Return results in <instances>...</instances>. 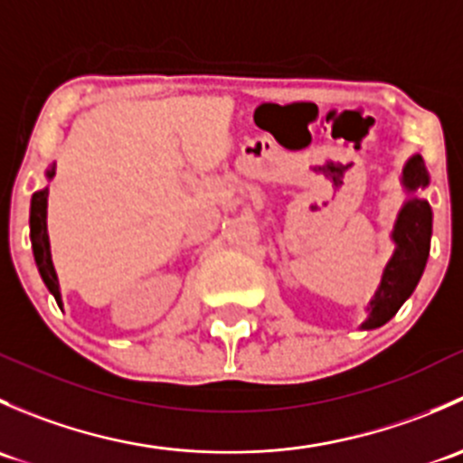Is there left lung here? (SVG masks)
I'll list each match as a JSON object with an SVG mask.
<instances>
[{
  "mask_svg": "<svg viewBox=\"0 0 463 463\" xmlns=\"http://www.w3.org/2000/svg\"><path fill=\"white\" fill-rule=\"evenodd\" d=\"M403 185L412 197L403 203L396 217L392 241L394 253L383 269L381 284H378L374 298L367 305V320L361 329H376L396 316L405 300L412 296L426 269L428 255H430L432 237V210L426 199H419L417 190L428 185L426 163L419 154H414L403 167Z\"/></svg>",
  "mask_w": 463,
  "mask_h": 463,
  "instance_id": "1",
  "label": "left lung"
}]
</instances>
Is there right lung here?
<instances>
[{"label":"right lung","instance_id":"right-lung-1","mask_svg":"<svg viewBox=\"0 0 463 463\" xmlns=\"http://www.w3.org/2000/svg\"><path fill=\"white\" fill-rule=\"evenodd\" d=\"M53 175H55V165H51L49 170H46V179H53ZM46 197H49V188L37 190L31 199V246H33V255H35L37 270H40L46 288L53 293L58 307H62L58 275H55L53 261H51L49 232H46Z\"/></svg>","mask_w":463,"mask_h":463}]
</instances>
